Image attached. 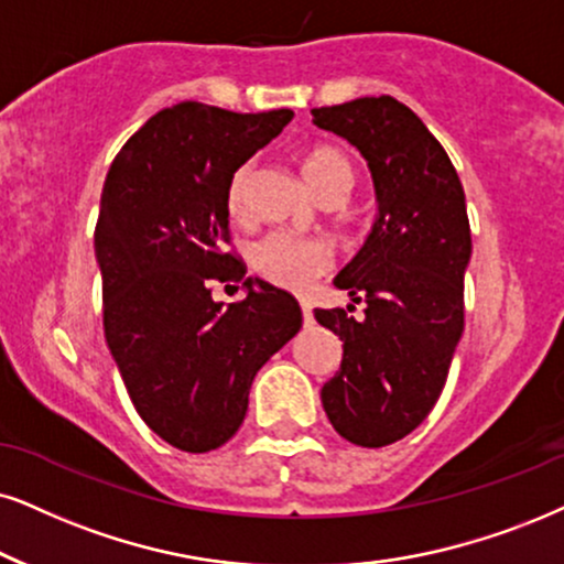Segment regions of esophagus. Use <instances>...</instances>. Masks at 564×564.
Here are the masks:
<instances>
[{"instance_id": "1", "label": "esophagus", "mask_w": 564, "mask_h": 564, "mask_svg": "<svg viewBox=\"0 0 564 564\" xmlns=\"http://www.w3.org/2000/svg\"><path fill=\"white\" fill-rule=\"evenodd\" d=\"M299 304H302V317H304V325H312V323H315V315H312V304H310V302H304V299H302V302H299Z\"/></svg>"}]
</instances>
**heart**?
I'll use <instances>...</instances> for the list:
<instances>
[{
	"mask_svg": "<svg viewBox=\"0 0 564 564\" xmlns=\"http://www.w3.org/2000/svg\"><path fill=\"white\" fill-rule=\"evenodd\" d=\"M302 166L306 180L312 182L319 195H330V192H348L354 182V166L333 145H312L302 155ZM252 166L245 163L231 174L229 187H226V208L231 216H241L247 205V184ZM333 265V249L323 239L296 237L289 231H270L252 247V268L260 278L281 289L302 291L323 275Z\"/></svg>",
	"mask_w": 564,
	"mask_h": 564,
	"instance_id": "b5f03b06",
	"label": "heart"
}]
</instances>
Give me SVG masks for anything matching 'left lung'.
Returning <instances> with one entry per match:
<instances>
[{
    "instance_id": "obj_1",
    "label": "left lung",
    "mask_w": 564,
    "mask_h": 564,
    "mask_svg": "<svg viewBox=\"0 0 564 564\" xmlns=\"http://www.w3.org/2000/svg\"><path fill=\"white\" fill-rule=\"evenodd\" d=\"M312 117L359 148L380 203L365 247L333 281L366 304V317L315 310L344 340L338 372L319 395L340 437L384 447L430 416L451 372L471 260L466 195L445 148L393 96L323 106Z\"/></svg>"
}]
</instances>
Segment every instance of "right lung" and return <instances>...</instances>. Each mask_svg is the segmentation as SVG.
Instances as JSON below:
<instances>
[{"instance_id": "1", "label": "right lung", "mask_w": 564, "mask_h": 564, "mask_svg": "<svg viewBox=\"0 0 564 564\" xmlns=\"http://www.w3.org/2000/svg\"><path fill=\"white\" fill-rule=\"evenodd\" d=\"M291 117L176 104L148 119L106 174L96 224L106 344L142 422L184 453L237 434L258 369L302 327L296 299L245 278L224 249L231 174ZM216 282H245L248 296L213 303Z\"/></svg>"}]
</instances>
